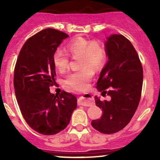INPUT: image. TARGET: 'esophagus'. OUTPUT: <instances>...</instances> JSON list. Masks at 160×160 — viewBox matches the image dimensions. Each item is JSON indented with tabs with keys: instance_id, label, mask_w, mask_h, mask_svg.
Listing matches in <instances>:
<instances>
[{
	"instance_id": "34e87169",
	"label": "esophagus",
	"mask_w": 160,
	"mask_h": 160,
	"mask_svg": "<svg viewBox=\"0 0 160 160\" xmlns=\"http://www.w3.org/2000/svg\"><path fill=\"white\" fill-rule=\"evenodd\" d=\"M78 104H80V105L87 106V107L93 105V104H94L93 96H92L91 94H90V93H85L83 96H82L81 98H79Z\"/></svg>"
}]
</instances>
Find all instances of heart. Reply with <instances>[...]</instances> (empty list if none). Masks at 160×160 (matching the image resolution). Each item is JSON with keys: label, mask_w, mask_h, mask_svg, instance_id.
I'll use <instances>...</instances> for the list:
<instances>
[{"label": "heart", "mask_w": 160, "mask_h": 160, "mask_svg": "<svg viewBox=\"0 0 160 160\" xmlns=\"http://www.w3.org/2000/svg\"><path fill=\"white\" fill-rule=\"evenodd\" d=\"M66 49L72 56H79V67L82 68L70 72L66 77L64 83L73 90L86 89L93 77L91 68L99 70L105 61V49L99 42H91L83 38L73 39L67 45ZM52 62L56 70L63 72L69 66L68 55L62 50H56L53 53Z\"/></svg>", "instance_id": "heart-1"}]
</instances>
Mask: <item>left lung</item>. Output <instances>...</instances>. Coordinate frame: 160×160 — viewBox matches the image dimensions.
I'll return each mask as SVG.
<instances>
[{"mask_svg": "<svg viewBox=\"0 0 160 160\" xmlns=\"http://www.w3.org/2000/svg\"><path fill=\"white\" fill-rule=\"evenodd\" d=\"M108 60L100 72L97 89L111 97L101 101L95 96V103L102 109L99 119L91 125L98 132L113 134L123 129L133 117L141 98L143 70L138 53L131 42L122 35H111L104 43ZM110 87L106 92L104 89Z\"/></svg>", "mask_w": 160, "mask_h": 160, "instance_id": "1", "label": "left lung"}]
</instances>
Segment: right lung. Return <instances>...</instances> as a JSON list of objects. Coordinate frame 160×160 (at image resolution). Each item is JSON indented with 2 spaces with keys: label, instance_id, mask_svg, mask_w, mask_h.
I'll use <instances>...</instances> for the list:
<instances>
[{
  "label": "right lung",
  "instance_id": "right-lung-1",
  "mask_svg": "<svg viewBox=\"0 0 160 160\" xmlns=\"http://www.w3.org/2000/svg\"><path fill=\"white\" fill-rule=\"evenodd\" d=\"M69 35L46 28L28 38L21 49L14 74V86L22 116L31 128L42 135L59 133L70 123L77 99L63 91L51 93L56 68L52 56Z\"/></svg>",
  "mask_w": 160,
  "mask_h": 160
}]
</instances>
